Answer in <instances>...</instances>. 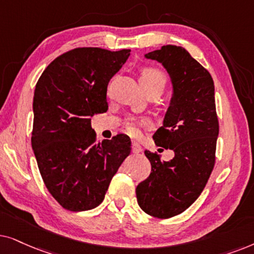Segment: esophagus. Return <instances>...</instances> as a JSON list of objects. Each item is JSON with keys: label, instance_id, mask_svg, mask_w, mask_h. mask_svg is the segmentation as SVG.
Wrapping results in <instances>:
<instances>
[{"label": "esophagus", "instance_id": "34e87169", "mask_svg": "<svg viewBox=\"0 0 254 254\" xmlns=\"http://www.w3.org/2000/svg\"><path fill=\"white\" fill-rule=\"evenodd\" d=\"M131 147H132V150H131V151H132V153H134V154L140 153V152L143 151V148H141L140 145L138 143H134V141L132 144H131Z\"/></svg>", "mask_w": 254, "mask_h": 254}]
</instances>
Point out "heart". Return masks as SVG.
Masks as SVG:
<instances>
[{"mask_svg": "<svg viewBox=\"0 0 254 254\" xmlns=\"http://www.w3.org/2000/svg\"><path fill=\"white\" fill-rule=\"evenodd\" d=\"M166 82V75L158 68H152V67H150V68L143 69V72L140 73V83L144 89H147V88L152 87H159L164 90V87ZM127 130H129V132L131 134H136L138 131L137 127L133 123H129V125H127Z\"/></svg>", "mask_w": 254, "mask_h": 254, "instance_id": "b5f03b06", "label": "heart"}]
</instances>
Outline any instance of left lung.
Returning <instances> with one entry per match:
<instances>
[{"instance_id": "8db88e82", "label": "left lung", "mask_w": 254, "mask_h": 254, "mask_svg": "<svg viewBox=\"0 0 254 254\" xmlns=\"http://www.w3.org/2000/svg\"><path fill=\"white\" fill-rule=\"evenodd\" d=\"M145 58L160 63L170 75V106L153 139L158 146L173 150L174 158L162 161L145 151L152 170L137 186V202L146 214L170 218L194 203L214 168L218 137L215 87L210 73L184 47L165 45Z\"/></svg>"}]
</instances>
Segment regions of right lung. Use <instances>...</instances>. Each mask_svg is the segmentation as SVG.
Wrapping results in <instances>:
<instances>
[{
	"mask_svg": "<svg viewBox=\"0 0 254 254\" xmlns=\"http://www.w3.org/2000/svg\"><path fill=\"white\" fill-rule=\"evenodd\" d=\"M129 56L130 50L74 49L54 59L36 84L32 150L46 188L67 210L96 208L130 154L127 136L96 143L90 124L108 110L107 86Z\"/></svg>",
	"mask_w": 254,
	"mask_h": 254,
	"instance_id": "obj_1",
	"label": "right lung"
}]
</instances>
